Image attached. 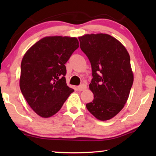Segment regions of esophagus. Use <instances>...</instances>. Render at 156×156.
Segmentation results:
<instances>
[{"label":"esophagus","instance_id":"obj_1","mask_svg":"<svg viewBox=\"0 0 156 156\" xmlns=\"http://www.w3.org/2000/svg\"><path fill=\"white\" fill-rule=\"evenodd\" d=\"M78 88V90L80 91H84L85 90V89H87V85L85 84H81L80 85H79L77 87Z\"/></svg>","mask_w":156,"mask_h":156}]
</instances>
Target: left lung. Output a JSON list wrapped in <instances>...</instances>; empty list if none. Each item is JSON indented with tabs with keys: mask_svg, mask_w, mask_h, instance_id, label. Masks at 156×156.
I'll return each instance as SVG.
<instances>
[{
	"mask_svg": "<svg viewBox=\"0 0 156 156\" xmlns=\"http://www.w3.org/2000/svg\"><path fill=\"white\" fill-rule=\"evenodd\" d=\"M78 39L93 76L89 89L94 98L87 109L100 120L112 119L125 106L133 84L130 56L123 44L109 34H86Z\"/></svg>",
	"mask_w": 156,
	"mask_h": 156,
	"instance_id": "obj_1",
	"label": "left lung"
}]
</instances>
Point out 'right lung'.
Listing matches in <instances>:
<instances>
[{
	"label": "right lung",
	"instance_id": "right-lung-1",
	"mask_svg": "<svg viewBox=\"0 0 156 156\" xmlns=\"http://www.w3.org/2000/svg\"><path fill=\"white\" fill-rule=\"evenodd\" d=\"M78 47L75 37L47 36L31 46L23 56L20 90L41 117L56 114L74 91L66 83L65 64Z\"/></svg>",
	"mask_w": 156,
	"mask_h": 156
}]
</instances>
